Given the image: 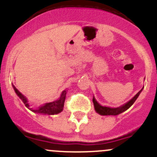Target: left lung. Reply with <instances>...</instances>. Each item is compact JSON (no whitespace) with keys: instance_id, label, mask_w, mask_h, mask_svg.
Instances as JSON below:
<instances>
[{"instance_id":"left-lung-1","label":"left lung","mask_w":157,"mask_h":157,"mask_svg":"<svg viewBox=\"0 0 157 157\" xmlns=\"http://www.w3.org/2000/svg\"><path fill=\"white\" fill-rule=\"evenodd\" d=\"M144 87L131 99L129 102H127V103H125L123 106H120V107H117V108H111V107H108V106H101L100 104H99L97 103V101L96 100V99L94 98V97H93V103H94V108H95L96 112L98 113L100 115H104V116H107V115H113V116H116L118 115L120 113H122L123 112L126 111L127 109H128L133 104L136 100L137 99V97H139L140 94L141 93V91L143 90Z\"/></svg>"}]
</instances>
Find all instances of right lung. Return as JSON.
Returning <instances> with one entry per match:
<instances>
[{
    "mask_svg": "<svg viewBox=\"0 0 157 157\" xmlns=\"http://www.w3.org/2000/svg\"><path fill=\"white\" fill-rule=\"evenodd\" d=\"M13 88L14 90L15 93L17 94V95L20 97L21 100L23 101V103H24L26 106L30 110L33 111V112L36 113H42V114H48V115H54V114H57L61 112L63 109V105H64V101L65 98H66V94H67V90H63L62 92L60 97L57 100H55L54 102H51V103H44L42 106H39L36 109H33V107H30L29 103H27V100L21 92H19L17 89L13 85Z\"/></svg>",
    "mask_w": 157,
    "mask_h": 157,
    "instance_id": "obj_1",
    "label": "right lung"
}]
</instances>
